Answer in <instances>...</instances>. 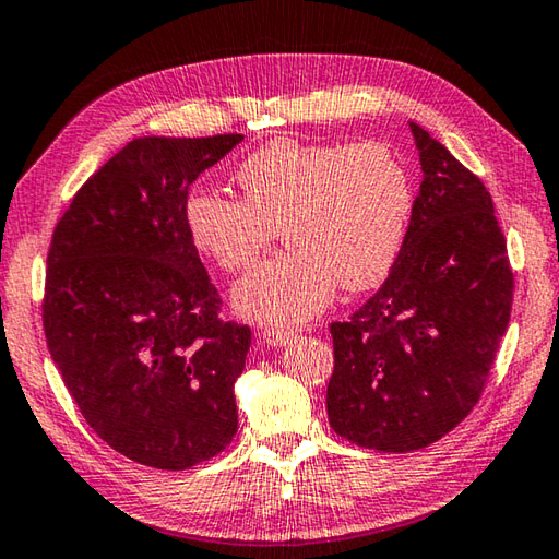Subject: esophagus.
<instances>
[{
	"mask_svg": "<svg viewBox=\"0 0 559 559\" xmlns=\"http://www.w3.org/2000/svg\"><path fill=\"white\" fill-rule=\"evenodd\" d=\"M261 337L266 344H271V347H286V344L293 340V332L288 330H263Z\"/></svg>",
	"mask_w": 559,
	"mask_h": 559,
	"instance_id": "esophagus-1",
	"label": "esophagus"
}]
</instances>
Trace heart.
Wrapping results in <instances>:
<instances>
[{
  "instance_id": "heart-1",
  "label": "heart",
  "mask_w": 559,
  "mask_h": 559,
  "mask_svg": "<svg viewBox=\"0 0 559 559\" xmlns=\"http://www.w3.org/2000/svg\"><path fill=\"white\" fill-rule=\"evenodd\" d=\"M245 198L198 190L186 207L190 237L225 271L251 266L281 227L288 249L249 271L235 306L253 322L302 324L342 283L364 290L399 259L413 210L408 170L395 151L278 139L237 170Z\"/></svg>"
}]
</instances>
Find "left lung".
Segmentation results:
<instances>
[{"label": "left lung", "instance_id": "8db88e82", "mask_svg": "<svg viewBox=\"0 0 559 559\" xmlns=\"http://www.w3.org/2000/svg\"><path fill=\"white\" fill-rule=\"evenodd\" d=\"M423 182L389 278L332 322V430L359 448L413 452L479 401L509 328L513 271L484 182L411 121Z\"/></svg>", "mask_w": 559, "mask_h": 559}]
</instances>
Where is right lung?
<instances>
[{"mask_svg": "<svg viewBox=\"0 0 559 559\" xmlns=\"http://www.w3.org/2000/svg\"><path fill=\"white\" fill-rule=\"evenodd\" d=\"M241 134L141 136L75 192L48 251L50 359L111 450L180 472L237 435L251 330L219 320L188 229V190Z\"/></svg>", "mask_w": 559, "mask_h": 559, "instance_id": "1", "label": "right lung"}]
</instances>
